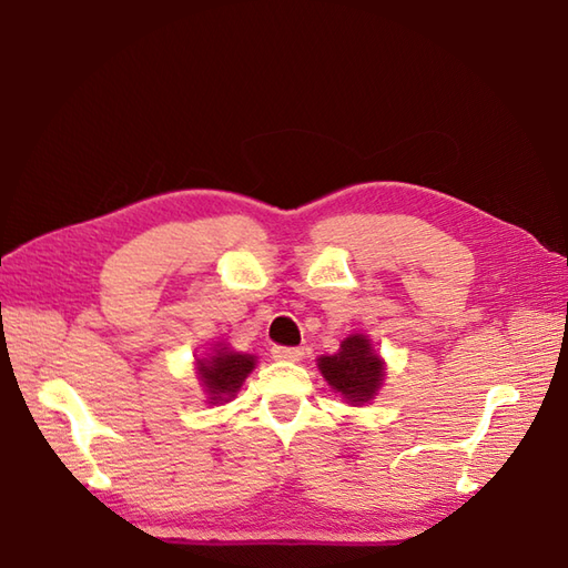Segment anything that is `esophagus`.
I'll list each match as a JSON object with an SVG mask.
<instances>
[{"mask_svg": "<svg viewBox=\"0 0 568 568\" xmlns=\"http://www.w3.org/2000/svg\"><path fill=\"white\" fill-rule=\"evenodd\" d=\"M271 354L277 361H300L305 352L300 346H273Z\"/></svg>", "mask_w": 568, "mask_h": 568, "instance_id": "1", "label": "esophagus"}]
</instances>
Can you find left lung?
<instances>
[{
  "label": "left lung",
  "mask_w": 568,
  "mask_h": 568,
  "mask_svg": "<svg viewBox=\"0 0 568 568\" xmlns=\"http://www.w3.org/2000/svg\"><path fill=\"white\" fill-rule=\"evenodd\" d=\"M317 366L324 381L332 385V390L339 393L348 405L371 403L385 376V364L373 352V344L366 334L346 336L339 352L332 356H320Z\"/></svg>",
  "instance_id": "8db88e82"
}]
</instances>
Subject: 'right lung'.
<instances>
[{
	"label": "right lung",
	"instance_id": "1",
	"mask_svg": "<svg viewBox=\"0 0 568 568\" xmlns=\"http://www.w3.org/2000/svg\"><path fill=\"white\" fill-rule=\"evenodd\" d=\"M253 368H256V356L232 352L226 344H214V354L197 358V376L212 405L232 400Z\"/></svg>",
	"mask_w": 568,
	"mask_h": 568
}]
</instances>
